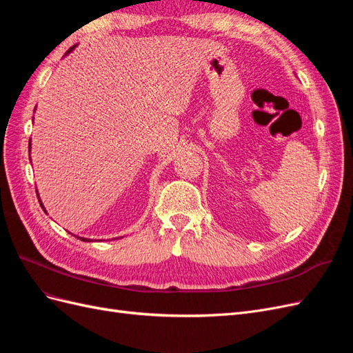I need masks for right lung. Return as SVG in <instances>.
<instances>
[{"label": "right lung", "mask_w": 353, "mask_h": 353, "mask_svg": "<svg viewBox=\"0 0 353 353\" xmlns=\"http://www.w3.org/2000/svg\"><path fill=\"white\" fill-rule=\"evenodd\" d=\"M73 48H74V47L69 48V50H68V52H66V54H69V52H70ZM29 148H30V141H29ZM39 205H41V208H42V209H44V212H47V210H46V208H44V205H42V201H41V200H39ZM78 239H79V240H82V241H92L91 239H83V237H78Z\"/></svg>", "instance_id": "add662e5"}]
</instances>
